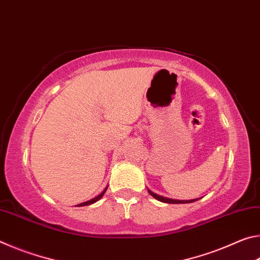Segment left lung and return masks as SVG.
Here are the masks:
<instances>
[{
	"label": "left lung",
	"instance_id": "8db88e82",
	"mask_svg": "<svg viewBox=\"0 0 260 260\" xmlns=\"http://www.w3.org/2000/svg\"><path fill=\"white\" fill-rule=\"evenodd\" d=\"M149 193L152 197H155L156 200L160 201V202H164V203H170V204H182V203H191V202H195L197 200H190V201H178V200H171V199H166V197H162L159 195H156V193H153L152 191L149 190Z\"/></svg>",
	"mask_w": 260,
	"mask_h": 260
}]
</instances>
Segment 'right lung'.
Instances as JSON below:
<instances>
[{"label": "right lung", "mask_w": 260, "mask_h": 260, "mask_svg": "<svg viewBox=\"0 0 260 260\" xmlns=\"http://www.w3.org/2000/svg\"><path fill=\"white\" fill-rule=\"evenodd\" d=\"M107 189H108V187L104 189V190L100 193L99 196H96L95 199H93V200H90V201H87V202H83V203H81V204H78L77 206H86V205H90V204H93V203H95V202H98L99 200H101L102 199V196L104 195V192L107 191Z\"/></svg>", "instance_id": "obj_1"}]
</instances>
